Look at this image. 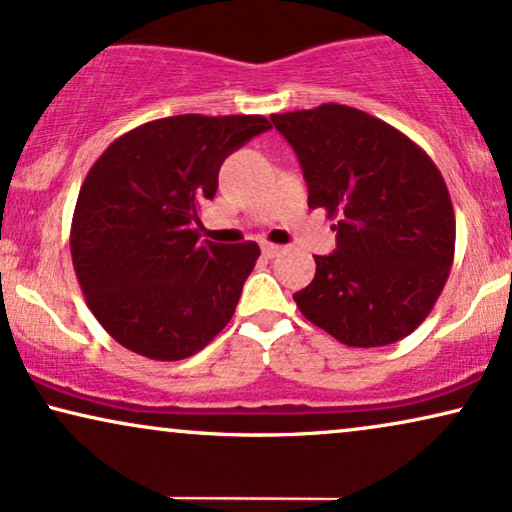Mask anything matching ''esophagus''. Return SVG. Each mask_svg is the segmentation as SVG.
<instances>
[{
    "mask_svg": "<svg viewBox=\"0 0 512 512\" xmlns=\"http://www.w3.org/2000/svg\"><path fill=\"white\" fill-rule=\"evenodd\" d=\"M261 249H263V254L268 256V258L277 256V254H280V251H282V247H277V244H272V242H263Z\"/></svg>",
    "mask_w": 512,
    "mask_h": 512,
    "instance_id": "34e87169",
    "label": "esophagus"
}]
</instances>
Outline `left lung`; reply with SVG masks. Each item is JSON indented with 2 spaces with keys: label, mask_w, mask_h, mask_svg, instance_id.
Here are the masks:
<instances>
[{
  "label": "left lung",
  "mask_w": 512,
  "mask_h": 512,
  "mask_svg": "<svg viewBox=\"0 0 512 512\" xmlns=\"http://www.w3.org/2000/svg\"><path fill=\"white\" fill-rule=\"evenodd\" d=\"M296 150L310 209L338 218L336 251L315 256L294 294L303 317L350 348L409 336L447 284L456 218L428 152L369 112L322 103L272 115Z\"/></svg>",
  "instance_id": "left-lung-1"
}]
</instances>
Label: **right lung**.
Masks as SVG:
<instances>
[{
	"label": "right lung",
	"instance_id": "add662e5",
	"mask_svg": "<svg viewBox=\"0 0 512 512\" xmlns=\"http://www.w3.org/2000/svg\"><path fill=\"white\" fill-rule=\"evenodd\" d=\"M263 115H176L115 138L79 190L70 254L86 305L131 353L176 362L235 315L256 242H199L223 159L268 131Z\"/></svg>",
	"mask_w": 512,
	"mask_h": 512
}]
</instances>
